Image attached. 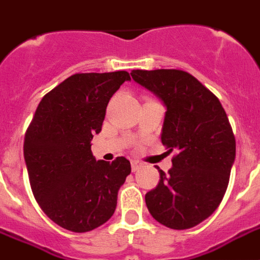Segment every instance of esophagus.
<instances>
[{
	"mask_svg": "<svg viewBox=\"0 0 260 260\" xmlns=\"http://www.w3.org/2000/svg\"><path fill=\"white\" fill-rule=\"evenodd\" d=\"M141 167H142V164H141L139 160H132V170L134 171V173L135 171H138Z\"/></svg>",
	"mask_w": 260,
	"mask_h": 260,
	"instance_id": "obj_1",
	"label": "esophagus"
}]
</instances>
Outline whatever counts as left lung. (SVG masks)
I'll use <instances>...</instances> for the list:
<instances>
[{"label": "left lung", "instance_id": "8db88e82", "mask_svg": "<svg viewBox=\"0 0 260 260\" xmlns=\"http://www.w3.org/2000/svg\"><path fill=\"white\" fill-rule=\"evenodd\" d=\"M135 82L166 106L160 139L177 151L169 173L159 171L155 188L146 194L154 219L186 230L218 209L235 160V137L219 100L190 73L175 69L133 70Z\"/></svg>", "mask_w": 260, "mask_h": 260}]
</instances>
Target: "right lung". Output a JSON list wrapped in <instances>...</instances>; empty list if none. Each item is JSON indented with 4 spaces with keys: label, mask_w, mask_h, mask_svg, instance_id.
<instances>
[{
    "label": "right lung",
    "mask_w": 260,
    "mask_h": 260,
    "mask_svg": "<svg viewBox=\"0 0 260 260\" xmlns=\"http://www.w3.org/2000/svg\"><path fill=\"white\" fill-rule=\"evenodd\" d=\"M127 72L73 74L38 105L25 134L23 156L30 186L42 211L73 233L91 231L110 219L130 162L95 160L91 139L102 128L113 94Z\"/></svg>",
    "instance_id": "add662e5"
}]
</instances>
